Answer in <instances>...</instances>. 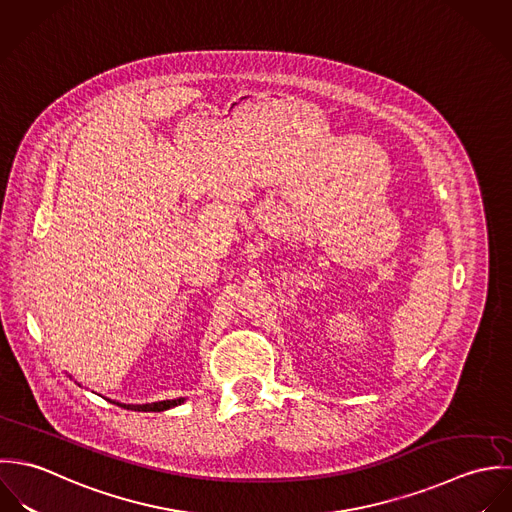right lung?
I'll return each mask as SVG.
<instances>
[{
  "label": "right lung",
  "mask_w": 512,
  "mask_h": 512,
  "mask_svg": "<svg viewBox=\"0 0 512 512\" xmlns=\"http://www.w3.org/2000/svg\"><path fill=\"white\" fill-rule=\"evenodd\" d=\"M116 406L124 409H132V411H164V409L176 408L180 404H184V398H178V400H164V402H154V404H142V406H132V404H118V402H112Z\"/></svg>",
  "instance_id": "1"
}]
</instances>
